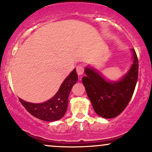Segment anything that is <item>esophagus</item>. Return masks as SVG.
Segmentation results:
<instances>
[{
	"instance_id": "esophagus-1",
	"label": "esophagus",
	"mask_w": 152,
	"mask_h": 152,
	"mask_svg": "<svg viewBox=\"0 0 152 152\" xmlns=\"http://www.w3.org/2000/svg\"><path fill=\"white\" fill-rule=\"evenodd\" d=\"M76 72H77V73L79 76H81V75L84 74V68L81 65H78V66L76 67Z\"/></svg>"
}]
</instances>
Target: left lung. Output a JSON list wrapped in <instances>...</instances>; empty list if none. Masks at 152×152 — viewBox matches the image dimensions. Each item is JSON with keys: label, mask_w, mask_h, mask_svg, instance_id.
<instances>
[{"label": "left lung", "mask_w": 152, "mask_h": 152, "mask_svg": "<svg viewBox=\"0 0 152 152\" xmlns=\"http://www.w3.org/2000/svg\"><path fill=\"white\" fill-rule=\"evenodd\" d=\"M132 51V65L119 81H107L94 68H85L82 83L94 110L101 117L111 119L120 114L133 95L138 81V60L135 49Z\"/></svg>", "instance_id": "obj_1"}]
</instances>
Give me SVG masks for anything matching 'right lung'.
I'll return each instance as SVG.
<instances>
[{
    "instance_id": "obj_1",
    "label": "right lung",
    "mask_w": 152,
    "mask_h": 152,
    "mask_svg": "<svg viewBox=\"0 0 152 152\" xmlns=\"http://www.w3.org/2000/svg\"><path fill=\"white\" fill-rule=\"evenodd\" d=\"M78 75L76 69L67 76L54 97L41 103H32L19 98L25 109L35 117L47 122L59 120L66 112L68 96L73 86L77 82Z\"/></svg>"
}]
</instances>
